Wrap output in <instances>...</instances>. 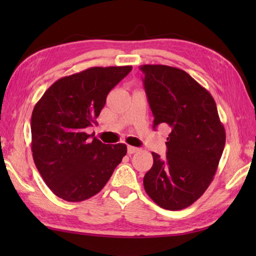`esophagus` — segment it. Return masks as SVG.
I'll return each instance as SVG.
<instances>
[{"label":"esophagus","mask_w":256,"mask_h":256,"mask_svg":"<svg viewBox=\"0 0 256 256\" xmlns=\"http://www.w3.org/2000/svg\"><path fill=\"white\" fill-rule=\"evenodd\" d=\"M140 150L138 148H136V146H128V152L130 154H136V152H138V151Z\"/></svg>","instance_id":"obj_1"}]
</instances>
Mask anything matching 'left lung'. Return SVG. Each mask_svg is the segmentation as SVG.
Returning <instances> with one entry per match:
<instances>
[{"mask_svg": "<svg viewBox=\"0 0 256 256\" xmlns=\"http://www.w3.org/2000/svg\"><path fill=\"white\" fill-rule=\"evenodd\" d=\"M154 114V128H170L164 159L152 152L154 164L144 190L159 206L182 210L209 188L226 142L216 102L185 71L167 66H140Z\"/></svg>", "mask_w": 256, "mask_h": 256, "instance_id": "left-lung-1", "label": "left lung"}]
</instances>
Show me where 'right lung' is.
<instances>
[{"label": "right lung", "instance_id": "1", "mask_svg": "<svg viewBox=\"0 0 256 256\" xmlns=\"http://www.w3.org/2000/svg\"><path fill=\"white\" fill-rule=\"evenodd\" d=\"M132 66L90 68L60 78L46 90L32 115L34 164L56 196L80 202L96 196L126 154L124 144H105L86 133L108 92Z\"/></svg>", "mask_w": 256, "mask_h": 256}]
</instances>
